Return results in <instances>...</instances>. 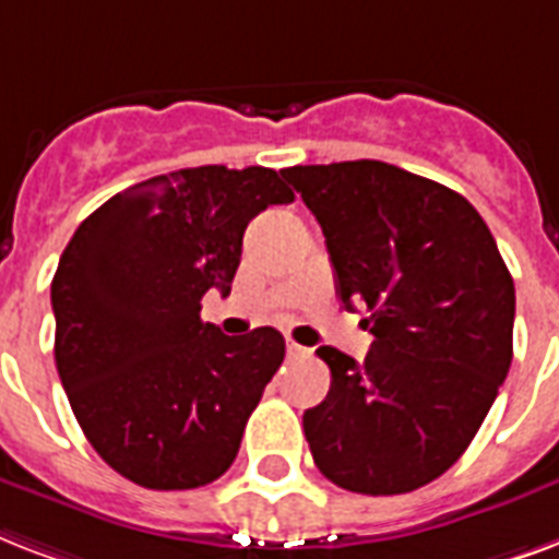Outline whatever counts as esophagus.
Here are the masks:
<instances>
[{"label": "esophagus", "instance_id": "34e87169", "mask_svg": "<svg viewBox=\"0 0 559 559\" xmlns=\"http://www.w3.org/2000/svg\"><path fill=\"white\" fill-rule=\"evenodd\" d=\"M287 355L289 357H310V348L298 346L296 340H287Z\"/></svg>", "mask_w": 559, "mask_h": 559}]
</instances>
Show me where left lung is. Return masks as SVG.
<instances>
[{"label":"left lung","instance_id":"obj_1","mask_svg":"<svg viewBox=\"0 0 559 559\" xmlns=\"http://www.w3.org/2000/svg\"><path fill=\"white\" fill-rule=\"evenodd\" d=\"M325 234L336 293L366 305V360L319 346L325 402L305 437L331 484L399 496L431 484L475 440L513 360L516 289L480 213L383 160L289 166Z\"/></svg>","mask_w":559,"mask_h":559}]
</instances>
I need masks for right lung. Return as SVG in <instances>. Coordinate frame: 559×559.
Here are the masks:
<instances>
[{"mask_svg": "<svg viewBox=\"0 0 559 559\" xmlns=\"http://www.w3.org/2000/svg\"><path fill=\"white\" fill-rule=\"evenodd\" d=\"M296 195L266 166H193L128 187L93 211L52 278L55 364L81 431L146 489H195L228 472L284 336L202 322L231 293L242 231Z\"/></svg>", "mask_w": 559, "mask_h": 559, "instance_id": "add662e5", "label": "right lung"}]
</instances>
